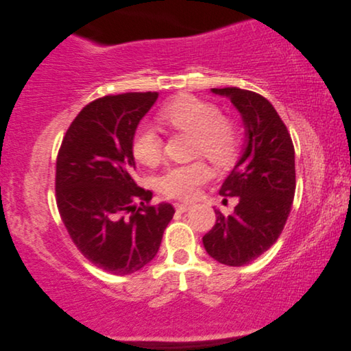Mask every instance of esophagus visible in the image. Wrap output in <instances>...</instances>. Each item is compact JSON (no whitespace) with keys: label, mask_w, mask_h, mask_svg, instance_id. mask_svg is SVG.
I'll list each match as a JSON object with an SVG mask.
<instances>
[{"label":"esophagus","mask_w":351,"mask_h":351,"mask_svg":"<svg viewBox=\"0 0 351 351\" xmlns=\"http://www.w3.org/2000/svg\"><path fill=\"white\" fill-rule=\"evenodd\" d=\"M174 206H176V210L179 211V213H185V211L191 208V205H188V204H176Z\"/></svg>","instance_id":"34e87169"}]
</instances>
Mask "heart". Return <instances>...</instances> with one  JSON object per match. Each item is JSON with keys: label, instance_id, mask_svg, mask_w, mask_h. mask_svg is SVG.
<instances>
[{"label": "heart", "instance_id": "1", "mask_svg": "<svg viewBox=\"0 0 351 351\" xmlns=\"http://www.w3.org/2000/svg\"><path fill=\"white\" fill-rule=\"evenodd\" d=\"M158 119L166 128L193 135L191 154L204 155L217 166L232 165L241 147V132L237 123L222 117V110L213 102L196 96H177L158 110ZM132 154L136 162L146 166L160 163L163 155V140L158 132L141 125L132 138ZM210 177L204 162L171 166L158 177L160 193L169 199L193 200L199 186Z\"/></svg>", "mask_w": 351, "mask_h": 351}]
</instances>
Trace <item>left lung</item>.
<instances>
[{"mask_svg": "<svg viewBox=\"0 0 351 351\" xmlns=\"http://www.w3.org/2000/svg\"><path fill=\"white\" fill-rule=\"evenodd\" d=\"M227 96L243 114L247 146L222 183L221 196H238L234 213L215 210L216 223L202 238L211 258L245 266L275 244L283 232L295 194V152L283 119L266 97L237 87L211 88Z\"/></svg>", "mask_w": 351, "mask_h": 351, "instance_id": "obj_1", "label": "left lung"}]
</instances>
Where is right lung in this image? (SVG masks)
I'll use <instances>...</instances> for the list:
<instances>
[{"instance_id": "obj_1", "label": "right lung", "mask_w": 351, "mask_h": 351, "mask_svg": "<svg viewBox=\"0 0 351 351\" xmlns=\"http://www.w3.org/2000/svg\"><path fill=\"white\" fill-rule=\"evenodd\" d=\"M157 91L97 97L68 128L56 160V202L74 245L90 263L129 275L157 255L174 216L152 205V191L134 180L132 138Z\"/></svg>"}]
</instances>
